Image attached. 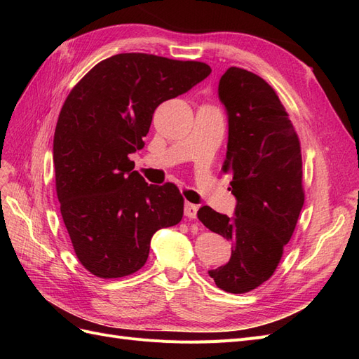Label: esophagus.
<instances>
[{
  "label": "esophagus",
  "mask_w": 359,
  "mask_h": 359,
  "mask_svg": "<svg viewBox=\"0 0 359 359\" xmlns=\"http://www.w3.org/2000/svg\"><path fill=\"white\" fill-rule=\"evenodd\" d=\"M198 210H199V208H198V205L190 203V202H186V205H184V215H186L187 219L193 220V219H196Z\"/></svg>",
  "instance_id": "esophagus-1"
}]
</instances>
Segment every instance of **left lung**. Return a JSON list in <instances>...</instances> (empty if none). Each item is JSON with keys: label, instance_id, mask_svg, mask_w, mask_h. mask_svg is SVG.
I'll return each mask as SVG.
<instances>
[{"label": "left lung", "instance_id": "obj_1", "mask_svg": "<svg viewBox=\"0 0 359 359\" xmlns=\"http://www.w3.org/2000/svg\"><path fill=\"white\" fill-rule=\"evenodd\" d=\"M229 137L223 172L232 173L235 215L202 206L199 220L233 245L229 262L208 271L229 293L256 289L274 274L304 205L298 135L278 95L260 76L227 69L219 83Z\"/></svg>", "mask_w": 359, "mask_h": 359}]
</instances>
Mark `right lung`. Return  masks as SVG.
<instances>
[{"mask_svg": "<svg viewBox=\"0 0 359 359\" xmlns=\"http://www.w3.org/2000/svg\"><path fill=\"white\" fill-rule=\"evenodd\" d=\"M210 73L199 61L118 53L67 95L53 135L57 196L74 253L95 277L136 273L153 235L181 222L178 187L145 182L128 154L144 148L157 106Z\"/></svg>", "mask_w": 359, "mask_h": 359, "instance_id": "1", "label": "right lung"}]
</instances>
